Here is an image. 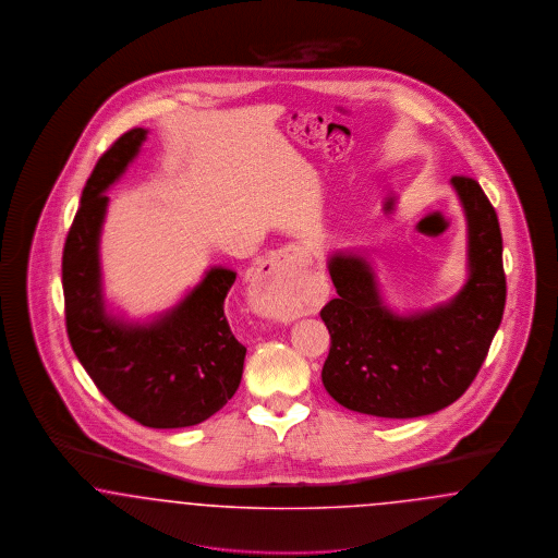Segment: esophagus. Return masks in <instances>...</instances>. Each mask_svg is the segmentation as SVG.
<instances>
[{
    "instance_id": "obj_1",
    "label": "esophagus",
    "mask_w": 558,
    "mask_h": 558,
    "mask_svg": "<svg viewBox=\"0 0 558 558\" xmlns=\"http://www.w3.org/2000/svg\"><path fill=\"white\" fill-rule=\"evenodd\" d=\"M305 266V255L284 246L271 251L259 262L253 276V299L259 312L278 319H292L299 316V280Z\"/></svg>"
}]
</instances>
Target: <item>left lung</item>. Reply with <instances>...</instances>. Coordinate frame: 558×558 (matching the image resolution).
Returning a JSON list of instances; mask_svg holds the SVG:
<instances>
[{
	"label": "left lung",
	"mask_w": 558,
	"mask_h": 558,
	"mask_svg": "<svg viewBox=\"0 0 558 558\" xmlns=\"http://www.w3.org/2000/svg\"><path fill=\"white\" fill-rule=\"evenodd\" d=\"M469 221L466 287L448 305L410 318L380 305L371 267L355 255L328 264L337 299L319 318L330 332L322 383L353 412L416 418L450 405L475 380L502 322L506 276L496 209L477 180L453 175Z\"/></svg>",
	"instance_id": "1"
}]
</instances>
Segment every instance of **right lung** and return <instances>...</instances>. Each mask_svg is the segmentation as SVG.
Masks as SVG:
<instances>
[{
	"instance_id": "obj_1",
	"label": "right lung",
	"mask_w": 558,
	"mask_h": 558,
	"mask_svg": "<svg viewBox=\"0 0 558 558\" xmlns=\"http://www.w3.org/2000/svg\"><path fill=\"white\" fill-rule=\"evenodd\" d=\"M146 130L123 133L96 162L62 251L69 341L100 393L135 423L182 428L207 421L236 393L246 347L232 335L223 299L236 274L213 267L165 318L125 326L107 318L98 239L107 190L135 157Z\"/></svg>"
}]
</instances>
